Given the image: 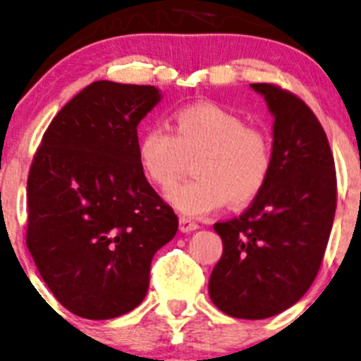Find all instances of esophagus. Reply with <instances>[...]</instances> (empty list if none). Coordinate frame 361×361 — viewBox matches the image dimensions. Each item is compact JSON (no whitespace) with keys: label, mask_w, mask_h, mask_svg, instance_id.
<instances>
[{"label":"esophagus","mask_w":361,"mask_h":361,"mask_svg":"<svg viewBox=\"0 0 361 361\" xmlns=\"http://www.w3.org/2000/svg\"><path fill=\"white\" fill-rule=\"evenodd\" d=\"M180 229L183 231V233H190V231L199 229V224L194 222L192 219H188V216H180Z\"/></svg>","instance_id":"34e87169"}]
</instances>
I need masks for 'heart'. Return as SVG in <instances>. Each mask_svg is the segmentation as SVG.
Listing matches in <instances>:
<instances>
[{"instance_id": "1", "label": "heart", "mask_w": 361, "mask_h": 361, "mask_svg": "<svg viewBox=\"0 0 361 361\" xmlns=\"http://www.w3.org/2000/svg\"><path fill=\"white\" fill-rule=\"evenodd\" d=\"M137 157L148 180L173 187L195 160L197 178L167 194L185 215L202 216L229 201L240 208L266 187L274 167V145L261 127L245 125L240 114L202 102L174 114L173 132L152 127L139 137Z\"/></svg>"}]
</instances>
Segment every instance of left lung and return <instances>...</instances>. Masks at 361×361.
<instances>
[{"instance_id":"1","label":"left lung","mask_w":361,"mask_h":361,"mask_svg":"<svg viewBox=\"0 0 361 361\" xmlns=\"http://www.w3.org/2000/svg\"><path fill=\"white\" fill-rule=\"evenodd\" d=\"M250 86L275 116L274 167L240 216L213 226L224 250L208 291L227 316L266 319L295 305L319 271L337 208V174L312 109L277 84Z\"/></svg>"}]
</instances>
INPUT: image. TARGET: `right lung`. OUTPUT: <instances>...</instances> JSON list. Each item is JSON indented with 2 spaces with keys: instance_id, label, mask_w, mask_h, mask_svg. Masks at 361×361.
I'll return each instance as SVG.
<instances>
[{
  "instance_id": "add662e5",
  "label": "right lung",
  "mask_w": 361,
  "mask_h": 361,
  "mask_svg": "<svg viewBox=\"0 0 361 361\" xmlns=\"http://www.w3.org/2000/svg\"><path fill=\"white\" fill-rule=\"evenodd\" d=\"M155 86L97 80L52 118L27 174L26 245L59 303L113 319L145 300L149 264L178 216L148 183L137 125Z\"/></svg>"
}]
</instances>
